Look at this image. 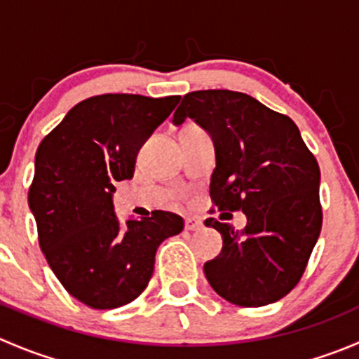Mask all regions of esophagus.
<instances>
[{"label": "esophagus", "instance_id": "34e87169", "mask_svg": "<svg viewBox=\"0 0 359 359\" xmlns=\"http://www.w3.org/2000/svg\"><path fill=\"white\" fill-rule=\"evenodd\" d=\"M184 226H186L187 231H198L201 229V220L196 219V217H187L186 222H184Z\"/></svg>", "mask_w": 359, "mask_h": 359}]
</instances>
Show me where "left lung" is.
Returning <instances> with one entry per match:
<instances>
[{"label":"left lung","mask_w":359,"mask_h":359,"mask_svg":"<svg viewBox=\"0 0 359 359\" xmlns=\"http://www.w3.org/2000/svg\"><path fill=\"white\" fill-rule=\"evenodd\" d=\"M186 118H193L215 142L213 206L229 215H247L241 234L217 219L205 222L222 234V252L203 267L206 280L236 306L276 302L300 281L320 236L323 212L316 158L287 114L247 93H187L173 123L182 125Z\"/></svg>","instance_id":"8db88e82"}]
</instances>
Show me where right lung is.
<instances>
[{
    "label": "right lung",
    "mask_w": 359,
    "mask_h": 359,
    "mask_svg": "<svg viewBox=\"0 0 359 359\" xmlns=\"http://www.w3.org/2000/svg\"><path fill=\"white\" fill-rule=\"evenodd\" d=\"M180 95L104 93L76 104L41 140L27 201L39 248L62 287L92 309H114L146 290L161 241L182 217L154 210L119 226L114 184L132 179L144 140Z\"/></svg>",
    "instance_id": "add662e5"
}]
</instances>
